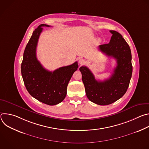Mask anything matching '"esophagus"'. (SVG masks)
<instances>
[{
  "instance_id": "esophagus-1",
  "label": "esophagus",
  "mask_w": 149,
  "mask_h": 149,
  "mask_svg": "<svg viewBox=\"0 0 149 149\" xmlns=\"http://www.w3.org/2000/svg\"><path fill=\"white\" fill-rule=\"evenodd\" d=\"M78 62H79V64H80L81 65H82L84 64V63H85V60H84V59H82V58H80V59H79Z\"/></svg>"
}]
</instances>
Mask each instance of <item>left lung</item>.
Listing matches in <instances>:
<instances>
[{
  "label": "left lung",
  "instance_id": "1",
  "mask_svg": "<svg viewBox=\"0 0 149 149\" xmlns=\"http://www.w3.org/2000/svg\"><path fill=\"white\" fill-rule=\"evenodd\" d=\"M109 44L99 46L100 51L116 59L117 66L110 78L103 81L95 79L86 66L79 68L87 98L100 105L113 103L121 98L129 87L132 75V53L129 45L122 35L115 31Z\"/></svg>",
  "mask_w": 149,
  "mask_h": 149
}]
</instances>
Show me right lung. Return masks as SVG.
<instances>
[{
  "mask_svg": "<svg viewBox=\"0 0 149 149\" xmlns=\"http://www.w3.org/2000/svg\"><path fill=\"white\" fill-rule=\"evenodd\" d=\"M42 26H50L41 24L33 31L24 53L21 73L26 90L33 98L44 104L54 105L65 98L68 82L78 65L75 62L53 72L43 67L36 58L38 42L43 30Z\"/></svg>",
  "mask_w": 149,
  "mask_h": 149,
  "instance_id": "1",
  "label": "right lung"
}]
</instances>
